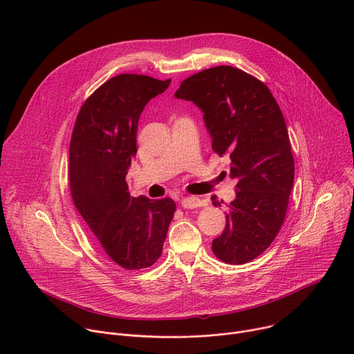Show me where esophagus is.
Wrapping results in <instances>:
<instances>
[{"label": "esophagus", "mask_w": 354, "mask_h": 354, "mask_svg": "<svg viewBox=\"0 0 354 354\" xmlns=\"http://www.w3.org/2000/svg\"><path fill=\"white\" fill-rule=\"evenodd\" d=\"M180 205L182 207L185 209H192V207H199V206H203L205 202L196 196H186L180 201Z\"/></svg>", "instance_id": "1"}]
</instances>
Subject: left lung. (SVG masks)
<instances>
[{
	"label": "left lung",
	"instance_id": "1",
	"mask_svg": "<svg viewBox=\"0 0 354 354\" xmlns=\"http://www.w3.org/2000/svg\"><path fill=\"white\" fill-rule=\"evenodd\" d=\"M175 98L203 112L212 149L229 155V176L238 180L212 250L226 263H248L270 246L286 216L295 160L283 113L263 82L227 65L186 78ZM212 203L221 206L216 196Z\"/></svg>",
	"mask_w": 354,
	"mask_h": 354
}]
</instances>
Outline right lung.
Here are the masks:
<instances>
[{
    "instance_id": "1",
    "label": "right lung",
    "mask_w": 354,
    "mask_h": 354,
    "mask_svg": "<svg viewBox=\"0 0 354 354\" xmlns=\"http://www.w3.org/2000/svg\"><path fill=\"white\" fill-rule=\"evenodd\" d=\"M169 84L135 74L111 78L85 101L71 138L74 203L102 250L128 270L158 261L176 210L171 198L131 196L125 180L136 155L139 116Z\"/></svg>"
}]
</instances>
